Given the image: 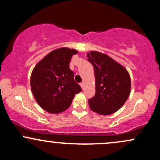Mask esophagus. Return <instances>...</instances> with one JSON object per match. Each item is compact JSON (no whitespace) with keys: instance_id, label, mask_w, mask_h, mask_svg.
<instances>
[{"instance_id":"1","label":"esophagus","mask_w":160,"mask_h":160,"mask_svg":"<svg viewBox=\"0 0 160 160\" xmlns=\"http://www.w3.org/2000/svg\"><path fill=\"white\" fill-rule=\"evenodd\" d=\"M80 86H81L82 89H83V87H84V83H83V82H80Z\"/></svg>"}]
</instances>
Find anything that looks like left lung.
<instances>
[{
	"instance_id": "obj_1",
	"label": "left lung",
	"mask_w": 160,
	"mask_h": 160,
	"mask_svg": "<svg viewBox=\"0 0 160 160\" xmlns=\"http://www.w3.org/2000/svg\"><path fill=\"white\" fill-rule=\"evenodd\" d=\"M88 61L94 67L95 94L89 98V107L101 115L118 111L126 102L131 90L127 70L107 55L96 51L88 52Z\"/></svg>"
}]
</instances>
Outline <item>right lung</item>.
<instances>
[{"mask_svg": "<svg viewBox=\"0 0 160 160\" xmlns=\"http://www.w3.org/2000/svg\"><path fill=\"white\" fill-rule=\"evenodd\" d=\"M78 51L68 48L55 49L34 67L31 87L38 104L49 113H58L70 107L74 95L82 91L74 80L69 64Z\"/></svg>", "mask_w": 160, "mask_h": 160, "instance_id": "right-lung-1", "label": "right lung"}]
</instances>
